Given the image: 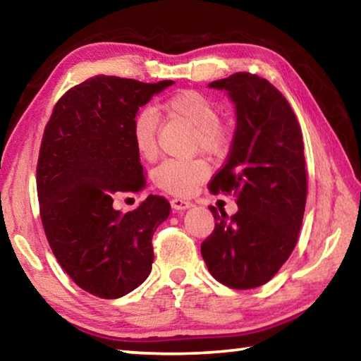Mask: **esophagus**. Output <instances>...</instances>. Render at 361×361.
<instances>
[{
  "label": "esophagus",
  "mask_w": 361,
  "mask_h": 361,
  "mask_svg": "<svg viewBox=\"0 0 361 361\" xmlns=\"http://www.w3.org/2000/svg\"><path fill=\"white\" fill-rule=\"evenodd\" d=\"M170 204H172L173 210H178V212L191 209V207L194 205L191 200H185V199H180V197H173L172 200H170Z\"/></svg>",
  "instance_id": "34e87169"
}]
</instances>
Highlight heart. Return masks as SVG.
Returning <instances> with one entry per match:
<instances>
[{
    "instance_id": "heart-1",
    "label": "heart",
    "mask_w": 361,
    "mask_h": 361,
    "mask_svg": "<svg viewBox=\"0 0 361 361\" xmlns=\"http://www.w3.org/2000/svg\"><path fill=\"white\" fill-rule=\"evenodd\" d=\"M164 109L173 118L185 121L195 130V145L207 154L218 156L229 143L228 132L219 122L215 103L194 90L175 94L166 102ZM132 140L135 149L143 159H152L157 152V114L152 108L138 111L132 121ZM210 173L209 164L202 159L178 161L167 159L154 169L152 180L156 186L175 195L192 194Z\"/></svg>"
}]
</instances>
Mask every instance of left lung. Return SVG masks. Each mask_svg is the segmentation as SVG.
<instances>
[{"label":"left lung","mask_w":361,"mask_h":361,"mask_svg":"<svg viewBox=\"0 0 361 361\" xmlns=\"http://www.w3.org/2000/svg\"><path fill=\"white\" fill-rule=\"evenodd\" d=\"M209 87L235 106V130L212 192L234 194L235 215L210 207L215 229L200 245L218 282L248 290L269 282L298 242L302 226L305 162L301 127L285 97L264 78L235 73Z\"/></svg>","instance_id":"1"}]
</instances>
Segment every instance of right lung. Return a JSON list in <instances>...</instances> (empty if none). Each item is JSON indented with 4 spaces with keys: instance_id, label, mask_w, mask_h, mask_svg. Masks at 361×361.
Here are the masks:
<instances>
[{
    "instance_id": "right-lung-1",
    "label": "right lung",
    "mask_w": 361,
    "mask_h": 361,
    "mask_svg": "<svg viewBox=\"0 0 361 361\" xmlns=\"http://www.w3.org/2000/svg\"><path fill=\"white\" fill-rule=\"evenodd\" d=\"M172 84L92 76L57 102L46 126L36 169L41 221L60 266L94 296H124L151 272V239L170 204L148 195L124 213L113 202L146 186L132 121Z\"/></svg>"
}]
</instances>
